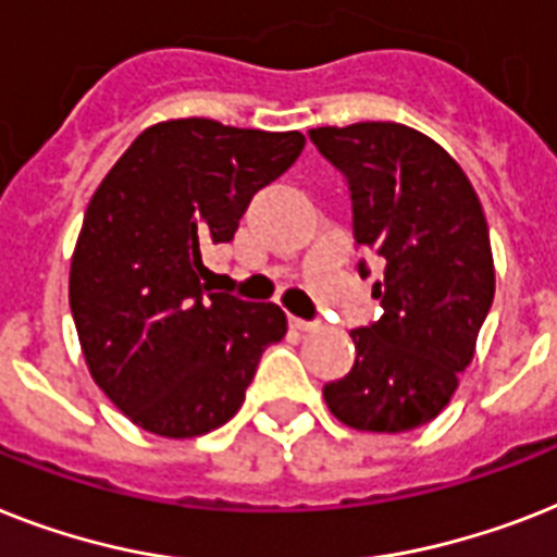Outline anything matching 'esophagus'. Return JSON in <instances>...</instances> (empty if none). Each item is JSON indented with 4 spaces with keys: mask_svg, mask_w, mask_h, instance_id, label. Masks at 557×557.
<instances>
[{
    "mask_svg": "<svg viewBox=\"0 0 557 557\" xmlns=\"http://www.w3.org/2000/svg\"><path fill=\"white\" fill-rule=\"evenodd\" d=\"M288 323H292V329H297V332H309V329H314L311 320H302V318H288Z\"/></svg>",
    "mask_w": 557,
    "mask_h": 557,
    "instance_id": "obj_1",
    "label": "esophagus"
}]
</instances>
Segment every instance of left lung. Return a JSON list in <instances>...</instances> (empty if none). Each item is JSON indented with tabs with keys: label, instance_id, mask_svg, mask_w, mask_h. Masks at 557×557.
Returning a JSON list of instances; mask_svg holds the SVG:
<instances>
[{
	"label": "left lung",
	"instance_id": "obj_1",
	"mask_svg": "<svg viewBox=\"0 0 557 557\" xmlns=\"http://www.w3.org/2000/svg\"><path fill=\"white\" fill-rule=\"evenodd\" d=\"M349 185L351 234L383 265V314L351 332L355 363L323 397L360 432H409L432 418L472 363L495 297L490 225L472 183L435 139L397 122L311 128ZM360 274H369L360 260Z\"/></svg>",
	"mask_w": 557,
	"mask_h": 557
}]
</instances>
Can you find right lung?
Here are the masks:
<instances>
[{
    "instance_id": "obj_1",
    "label": "right lung",
    "mask_w": 557,
    "mask_h": 557,
    "mask_svg": "<svg viewBox=\"0 0 557 557\" xmlns=\"http://www.w3.org/2000/svg\"><path fill=\"white\" fill-rule=\"evenodd\" d=\"M297 131L171 120L143 131L99 183L71 260V314L111 404L162 437L223 426L286 314L211 292L200 248L232 243L255 194L300 157Z\"/></svg>"
}]
</instances>
